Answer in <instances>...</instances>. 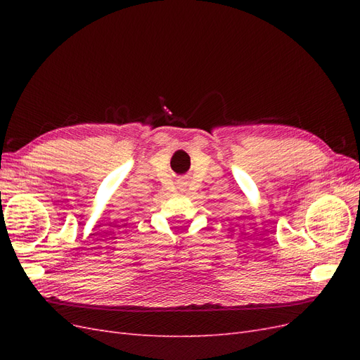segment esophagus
Listing matches in <instances>:
<instances>
[{
  "label": "esophagus",
  "mask_w": 360,
  "mask_h": 360,
  "mask_svg": "<svg viewBox=\"0 0 360 360\" xmlns=\"http://www.w3.org/2000/svg\"><path fill=\"white\" fill-rule=\"evenodd\" d=\"M183 184H184V183H181V186H183Z\"/></svg>",
  "instance_id": "1"
}]
</instances>
